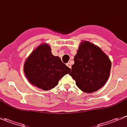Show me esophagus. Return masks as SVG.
I'll list each match as a JSON object with an SVG mask.
<instances>
[{"label":"esophagus","mask_w":127,"mask_h":127,"mask_svg":"<svg viewBox=\"0 0 127 127\" xmlns=\"http://www.w3.org/2000/svg\"><path fill=\"white\" fill-rule=\"evenodd\" d=\"M66 65H67V66L68 67H69V68H71V64L69 63H67L66 64Z\"/></svg>","instance_id":"obj_1"}]
</instances>
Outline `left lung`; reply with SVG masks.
Returning <instances> with one entry per match:
<instances>
[{
	"instance_id": "1",
	"label": "left lung",
	"mask_w": 127,
	"mask_h": 127,
	"mask_svg": "<svg viewBox=\"0 0 127 127\" xmlns=\"http://www.w3.org/2000/svg\"><path fill=\"white\" fill-rule=\"evenodd\" d=\"M74 60L69 74L79 89L90 93L103 87L109 77L111 61L99 47L82 41Z\"/></svg>"
}]
</instances>
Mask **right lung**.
<instances>
[{"label":"right lung","instance_id":"1","mask_svg":"<svg viewBox=\"0 0 127 127\" xmlns=\"http://www.w3.org/2000/svg\"><path fill=\"white\" fill-rule=\"evenodd\" d=\"M51 51L48 43H42L32 51L24 64V74L29 82L45 91L55 87L59 80L71 71Z\"/></svg>","mask_w":127,"mask_h":127}]
</instances>
